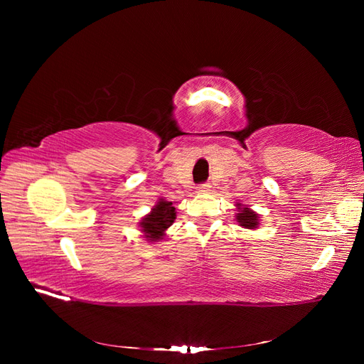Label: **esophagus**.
Segmentation results:
<instances>
[{
  "label": "esophagus",
  "mask_w": 364,
  "mask_h": 364,
  "mask_svg": "<svg viewBox=\"0 0 364 364\" xmlns=\"http://www.w3.org/2000/svg\"><path fill=\"white\" fill-rule=\"evenodd\" d=\"M208 191H209V185H206V183H203V185H199V186H197V193L203 194V193H208Z\"/></svg>",
  "instance_id": "1"
}]
</instances>
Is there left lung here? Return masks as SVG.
<instances>
[{"mask_svg": "<svg viewBox=\"0 0 364 364\" xmlns=\"http://www.w3.org/2000/svg\"><path fill=\"white\" fill-rule=\"evenodd\" d=\"M235 206H237V214H235V220L238 226L245 228V229H258L259 228V214L253 211V209L245 203H240V202H235Z\"/></svg>", "mask_w": 364, "mask_h": 364, "instance_id": "left-lung-1", "label": "left lung"}]
</instances>
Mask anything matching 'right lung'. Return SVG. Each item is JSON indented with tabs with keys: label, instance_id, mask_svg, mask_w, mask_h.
I'll return each mask as SVG.
<instances>
[{
	"label": "right lung",
	"instance_id": "add662e5",
	"mask_svg": "<svg viewBox=\"0 0 364 364\" xmlns=\"http://www.w3.org/2000/svg\"><path fill=\"white\" fill-rule=\"evenodd\" d=\"M176 220V208L171 202L159 197L151 211L139 220L138 228L149 243H158L167 235V230Z\"/></svg>",
	"mask_w": 364,
	"mask_h": 364
}]
</instances>
